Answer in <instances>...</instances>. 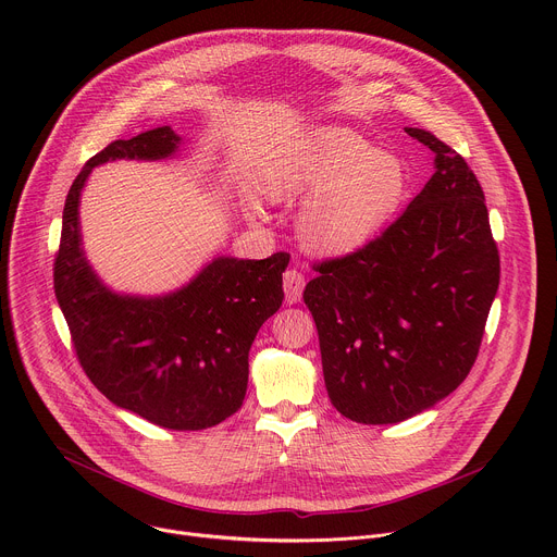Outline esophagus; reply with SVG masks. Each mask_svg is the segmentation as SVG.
<instances>
[{
  "instance_id": "obj_1",
  "label": "esophagus",
  "mask_w": 557,
  "mask_h": 557,
  "mask_svg": "<svg viewBox=\"0 0 557 557\" xmlns=\"http://www.w3.org/2000/svg\"><path fill=\"white\" fill-rule=\"evenodd\" d=\"M304 275L295 269H288L284 273V295H286V304H297L301 301V293H304Z\"/></svg>"
}]
</instances>
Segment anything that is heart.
I'll use <instances>...</instances> for the list:
<instances>
[{
	"label": "heart",
	"mask_w": 557,
	"mask_h": 557,
	"mask_svg": "<svg viewBox=\"0 0 557 557\" xmlns=\"http://www.w3.org/2000/svg\"><path fill=\"white\" fill-rule=\"evenodd\" d=\"M271 200L306 193L297 233L312 253L342 258L368 247L410 194L408 165L396 153L374 149L361 134L342 125H317L295 134L262 176ZM247 213L260 215L256 205Z\"/></svg>",
	"instance_id": "heart-1"
}]
</instances>
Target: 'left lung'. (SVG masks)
I'll return each instance as SVG.
<instances>
[{
    "label": "left lung",
    "mask_w": 557,
    "mask_h": 557,
    "mask_svg": "<svg viewBox=\"0 0 557 557\" xmlns=\"http://www.w3.org/2000/svg\"><path fill=\"white\" fill-rule=\"evenodd\" d=\"M406 132L434 151V176L376 240L322 262L304 290L331 404L366 425L421 414L465 381L500 282L481 183L434 134Z\"/></svg>",
    "instance_id": "1"
}]
</instances>
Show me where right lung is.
Wrapping results in <instances>:
<instances>
[{
	"mask_svg": "<svg viewBox=\"0 0 557 557\" xmlns=\"http://www.w3.org/2000/svg\"><path fill=\"white\" fill-rule=\"evenodd\" d=\"M183 138L156 127L114 140L74 178L54 260V295L86 374L108 399L168 430H207L240 410L251 344L282 306L288 253L267 260L218 256L165 295L116 293L90 267L78 202L95 168L112 161H165Z\"/></svg>",
	"mask_w": 557,
	"mask_h": 557,
	"instance_id": "obj_1",
	"label": "right lung"
}]
</instances>
